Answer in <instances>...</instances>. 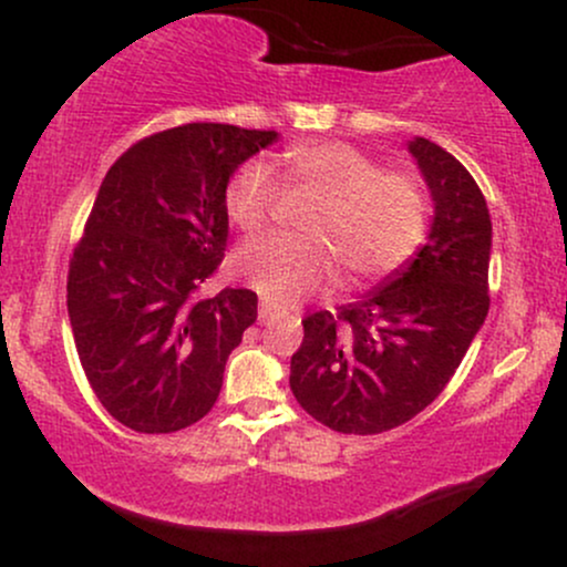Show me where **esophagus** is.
Segmentation results:
<instances>
[{"label":"esophagus","instance_id":"34e87169","mask_svg":"<svg viewBox=\"0 0 567 567\" xmlns=\"http://www.w3.org/2000/svg\"><path fill=\"white\" fill-rule=\"evenodd\" d=\"M288 315V309H282V306L271 303V301H261L258 303V320H261L264 324L277 320V317H285Z\"/></svg>","mask_w":567,"mask_h":567}]
</instances>
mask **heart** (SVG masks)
I'll use <instances>...</instances> for the list:
<instances>
[{"label": "heart", "instance_id": "b5f03b06", "mask_svg": "<svg viewBox=\"0 0 567 567\" xmlns=\"http://www.w3.org/2000/svg\"><path fill=\"white\" fill-rule=\"evenodd\" d=\"M292 192L320 202L306 239L269 237L237 252V271L264 298L296 303L338 282L365 288L400 271L424 245L429 194L410 171H383L375 157L341 141L298 143L279 157ZM282 186L266 162H247L226 188V213L245 234L277 216Z\"/></svg>", "mask_w": 567, "mask_h": 567}]
</instances>
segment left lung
Masks as SVG:
<instances>
[{
  "mask_svg": "<svg viewBox=\"0 0 567 567\" xmlns=\"http://www.w3.org/2000/svg\"><path fill=\"white\" fill-rule=\"evenodd\" d=\"M434 199L429 243L362 301L303 320L290 389L311 419L343 434H381L437 400L483 328L491 296V213L453 154L410 141Z\"/></svg>",
  "mask_w": 567,
  "mask_h": 567,
  "instance_id": "1",
  "label": "left lung"
}]
</instances>
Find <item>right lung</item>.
Returning a JSON list of instances; mask_svg holds the SVG:
<instances>
[{"label": "right lung", "instance_id": "1", "mask_svg": "<svg viewBox=\"0 0 567 567\" xmlns=\"http://www.w3.org/2000/svg\"><path fill=\"white\" fill-rule=\"evenodd\" d=\"M275 141L218 122L162 130L97 188L69 261V320L95 396L133 432H178L216 405L258 296L199 292L224 261L231 173Z\"/></svg>", "mask_w": 567, "mask_h": 567}]
</instances>
